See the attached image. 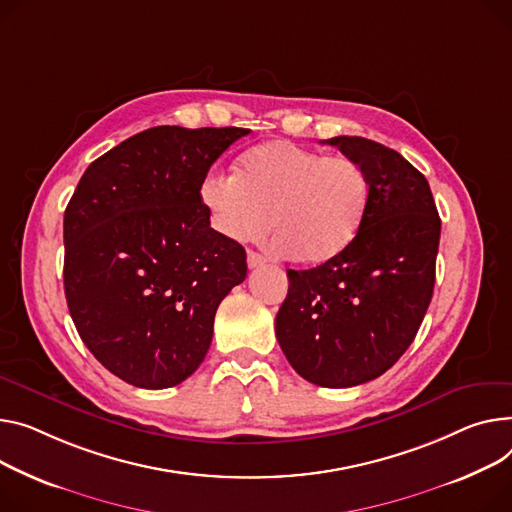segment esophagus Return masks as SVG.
I'll return each mask as SVG.
<instances>
[{
    "instance_id": "obj_1",
    "label": "esophagus",
    "mask_w": 512,
    "mask_h": 512,
    "mask_svg": "<svg viewBox=\"0 0 512 512\" xmlns=\"http://www.w3.org/2000/svg\"><path fill=\"white\" fill-rule=\"evenodd\" d=\"M265 261H267V259H265L263 255H259V253H253V251H249V255H247V263H249V267H251V269H255V267H261Z\"/></svg>"
}]
</instances>
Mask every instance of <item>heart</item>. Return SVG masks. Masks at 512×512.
I'll return each instance as SVG.
<instances>
[{
    "label": "heart",
    "instance_id": "heart-1",
    "mask_svg": "<svg viewBox=\"0 0 512 512\" xmlns=\"http://www.w3.org/2000/svg\"><path fill=\"white\" fill-rule=\"evenodd\" d=\"M199 199L216 232L236 243L274 224V249L300 265L342 255L358 236L370 203V179L350 156H323L288 140L251 148L236 179L210 170Z\"/></svg>",
    "mask_w": 512,
    "mask_h": 512
}]
</instances>
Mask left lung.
I'll use <instances>...</instances> for the list:
<instances>
[{"instance_id":"obj_1","label":"left lung","mask_w":512,"mask_h":512,"mask_svg":"<svg viewBox=\"0 0 512 512\" xmlns=\"http://www.w3.org/2000/svg\"><path fill=\"white\" fill-rule=\"evenodd\" d=\"M327 144L364 166L368 214L342 255L288 269L276 337L302 379L342 389L381 377L414 342L432 300L440 218L426 177L399 152L358 135Z\"/></svg>"}]
</instances>
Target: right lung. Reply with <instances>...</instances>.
Here are the masks:
<instances>
[{
  "label": "right lung",
  "instance_id": "1",
  "mask_svg": "<svg viewBox=\"0 0 512 512\" xmlns=\"http://www.w3.org/2000/svg\"><path fill=\"white\" fill-rule=\"evenodd\" d=\"M243 127L160 125L96 158L63 218L67 309L86 348L140 389L183 383L206 358L243 245L210 226L199 185Z\"/></svg>",
  "mask_w": 512,
  "mask_h": 512
}]
</instances>
